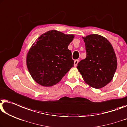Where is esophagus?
<instances>
[{"label":"esophagus","instance_id":"obj_1","mask_svg":"<svg viewBox=\"0 0 127 127\" xmlns=\"http://www.w3.org/2000/svg\"><path fill=\"white\" fill-rule=\"evenodd\" d=\"M78 60H76L74 61V66H76L77 65V64H78Z\"/></svg>","mask_w":127,"mask_h":127}]
</instances>
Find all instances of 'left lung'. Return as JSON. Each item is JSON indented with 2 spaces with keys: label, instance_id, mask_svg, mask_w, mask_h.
Returning a JSON list of instances; mask_svg holds the SVG:
<instances>
[{
  "label": "left lung",
  "instance_id": "1",
  "mask_svg": "<svg viewBox=\"0 0 127 127\" xmlns=\"http://www.w3.org/2000/svg\"><path fill=\"white\" fill-rule=\"evenodd\" d=\"M82 38L86 57L79 62L77 68L86 84L100 89L111 81L116 71L115 50L109 41L100 35L90 34Z\"/></svg>",
  "mask_w": 127,
  "mask_h": 127
}]
</instances>
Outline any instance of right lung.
I'll list each match as a JSON object with an SVG mask.
<instances>
[{
  "label": "right lung",
  "instance_id": "add662e5",
  "mask_svg": "<svg viewBox=\"0 0 127 127\" xmlns=\"http://www.w3.org/2000/svg\"><path fill=\"white\" fill-rule=\"evenodd\" d=\"M74 38L56 30L43 33L35 41L26 57V65L33 80L43 86L59 82L73 66L71 51L67 48Z\"/></svg>",
  "mask_w": 127,
  "mask_h": 127
}]
</instances>
